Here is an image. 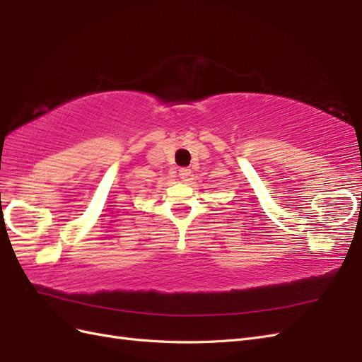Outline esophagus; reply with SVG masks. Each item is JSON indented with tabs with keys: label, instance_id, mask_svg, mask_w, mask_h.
<instances>
[{
	"label": "esophagus",
	"instance_id": "1",
	"mask_svg": "<svg viewBox=\"0 0 362 362\" xmlns=\"http://www.w3.org/2000/svg\"><path fill=\"white\" fill-rule=\"evenodd\" d=\"M190 173H192V170H190L189 168H181V169H180V177H181V180H184V181L189 180Z\"/></svg>",
	"mask_w": 362,
	"mask_h": 362
}]
</instances>
